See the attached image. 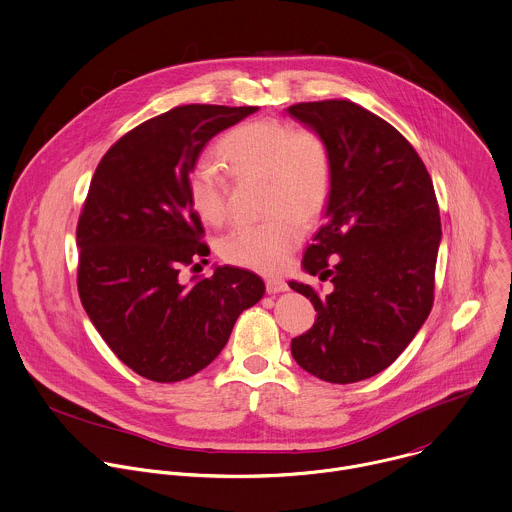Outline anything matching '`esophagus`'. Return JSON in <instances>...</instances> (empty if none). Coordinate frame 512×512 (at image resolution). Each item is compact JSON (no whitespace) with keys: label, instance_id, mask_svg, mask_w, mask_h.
Listing matches in <instances>:
<instances>
[{"label":"esophagus","instance_id":"obj_1","mask_svg":"<svg viewBox=\"0 0 512 512\" xmlns=\"http://www.w3.org/2000/svg\"><path fill=\"white\" fill-rule=\"evenodd\" d=\"M266 290H268V294H280V292L288 290V284L282 278H270V280H266Z\"/></svg>","mask_w":512,"mask_h":512}]
</instances>
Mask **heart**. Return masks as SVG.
Listing matches in <instances>:
<instances>
[{
  "label": "heart",
  "instance_id": "heart-1",
  "mask_svg": "<svg viewBox=\"0 0 512 512\" xmlns=\"http://www.w3.org/2000/svg\"><path fill=\"white\" fill-rule=\"evenodd\" d=\"M218 152L232 174L266 178V212H275L260 224H242L228 232L220 240V256L256 272H280L304 236L299 220H314L330 196L332 164L326 144L310 130H296L280 120H256L232 130ZM188 198L204 222H224L228 186L210 164L192 170Z\"/></svg>",
  "mask_w": 512,
  "mask_h": 512
}]
</instances>
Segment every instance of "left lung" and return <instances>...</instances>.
I'll list each match as a JSON object with an SVG mask.
<instances>
[{
	"instance_id": "8db88e82",
	"label": "left lung",
	"mask_w": 512,
	"mask_h": 512,
	"mask_svg": "<svg viewBox=\"0 0 512 512\" xmlns=\"http://www.w3.org/2000/svg\"><path fill=\"white\" fill-rule=\"evenodd\" d=\"M286 112L322 138L332 164L324 226L302 268L334 290L320 298L288 282L318 312L292 356L326 382L366 380L400 356L432 308L442 236L432 180L398 130L348 100Z\"/></svg>"
}]
</instances>
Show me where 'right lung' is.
Here are the masks:
<instances>
[{
  "instance_id": "1",
  "label": "right lung",
  "mask_w": 512,
  "mask_h": 512,
  "mask_svg": "<svg viewBox=\"0 0 512 512\" xmlns=\"http://www.w3.org/2000/svg\"><path fill=\"white\" fill-rule=\"evenodd\" d=\"M256 110L174 108L118 140L92 178L76 234L80 298L112 352L154 382L206 368L266 292L260 276L234 266L180 278L182 266L210 254L190 174L216 134Z\"/></svg>"
}]
</instances>
